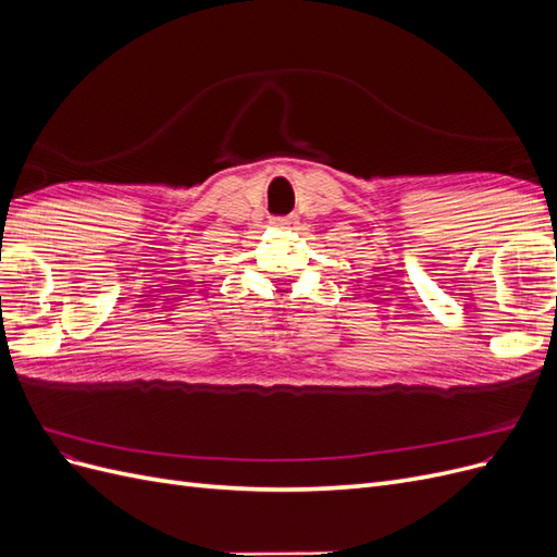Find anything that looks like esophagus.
Here are the masks:
<instances>
[{"instance_id":"1","label":"esophagus","mask_w":557,"mask_h":557,"mask_svg":"<svg viewBox=\"0 0 557 557\" xmlns=\"http://www.w3.org/2000/svg\"><path fill=\"white\" fill-rule=\"evenodd\" d=\"M276 227H281V230H290V227H295L297 225V215H288V218H274L272 221Z\"/></svg>"}]
</instances>
